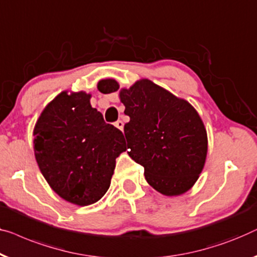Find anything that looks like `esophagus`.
I'll list each match as a JSON object with an SVG mask.
<instances>
[{
	"label": "esophagus",
	"instance_id": "1",
	"mask_svg": "<svg viewBox=\"0 0 257 257\" xmlns=\"http://www.w3.org/2000/svg\"><path fill=\"white\" fill-rule=\"evenodd\" d=\"M114 125H116V127L121 130V131H122V128H124V122H122V120H120V119L117 120L116 124H114Z\"/></svg>",
	"mask_w": 257,
	"mask_h": 257
}]
</instances>
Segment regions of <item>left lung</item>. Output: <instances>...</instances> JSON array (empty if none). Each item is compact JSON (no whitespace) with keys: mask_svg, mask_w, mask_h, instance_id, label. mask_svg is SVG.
Segmentation results:
<instances>
[{"mask_svg":"<svg viewBox=\"0 0 257 257\" xmlns=\"http://www.w3.org/2000/svg\"><path fill=\"white\" fill-rule=\"evenodd\" d=\"M114 80H102L103 94L117 91ZM128 155L144 167L156 191L177 196L188 191L202 173L207 153L206 130L197 111L150 80L120 91Z\"/></svg>","mask_w":257,"mask_h":257,"instance_id":"left-lung-1","label":"left lung"}]
</instances>
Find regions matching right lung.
I'll return each instance as SVG.
<instances>
[{
	"instance_id": "right-lung-1",
	"label": "right lung",
	"mask_w": 257,
	"mask_h": 257,
	"mask_svg": "<svg viewBox=\"0 0 257 257\" xmlns=\"http://www.w3.org/2000/svg\"><path fill=\"white\" fill-rule=\"evenodd\" d=\"M83 91L58 95L33 130L35 155L50 187L67 202L85 206L105 195L126 151L122 132L104 121Z\"/></svg>"
}]
</instances>
